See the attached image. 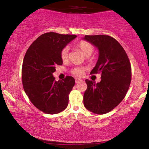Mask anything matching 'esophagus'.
<instances>
[{
	"mask_svg": "<svg viewBox=\"0 0 149 149\" xmlns=\"http://www.w3.org/2000/svg\"><path fill=\"white\" fill-rule=\"evenodd\" d=\"M82 79H79V78H75V83H79L82 81Z\"/></svg>",
	"mask_w": 149,
	"mask_h": 149,
	"instance_id": "1",
	"label": "esophagus"
}]
</instances>
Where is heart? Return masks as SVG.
<instances>
[{"label":"heart","mask_w":149,"mask_h":149,"mask_svg":"<svg viewBox=\"0 0 149 149\" xmlns=\"http://www.w3.org/2000/svg\"><path fill=\"white\" fill-rule=\"evenodd\" d=\"M77 47L82 50L84 54L87 56H89L93 54L94 51V47L93 45L85 41H81L78 42ZM69 52H70V47L69 46H65L60 51V58L62 61H66L69 58ZM86 68L84 66H75L71 70V73L75 75V76L81 77L84 74V72L86 70Z\"/></svg>","instance_id":"b5f03b06"}]
</instances>
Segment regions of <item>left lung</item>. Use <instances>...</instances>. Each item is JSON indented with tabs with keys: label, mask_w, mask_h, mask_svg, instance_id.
I'll return each mask as SVG.
<instances>
[{
	"label": "left lung",
	"mask_w": 149,
	"mask_h": 149,
	"mask_svg": "<svg viewBox=\"0 0 149 149\" xmlns=\"http://www.w3.org/2000/svg\"><path fill=\"white\" fill-rule=\"evenodd\" d=\"M99 51L91 74H101L100 82L85 80V107L95 114H104L115 108L125 97L132 80V67L127 54L114 38L105 35H85L84 38Z\"/></svg>",
	"instance_id": "obj_1"
}]
</instances>
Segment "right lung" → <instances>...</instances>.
Segmentation results:
<instances>
[{"label": "right lung", "instance_id": "1", "mask_svg": "<svg viewBox=\"0 0 149 149\" xmlns=\"http://www.w3.org/2000/svg\"><path fill=\"white\" fill-rule=\"evenodd\" d=\"M76 37L46 33L30 45L25 54L22 68L24 89L32 104L46 114H58L68 104L74 78L66 76L56 81L52 74L56 65L62 64L61 50Z\"/></svg>", "mask_w": 149, "mask_h": 149}]
</instances>
